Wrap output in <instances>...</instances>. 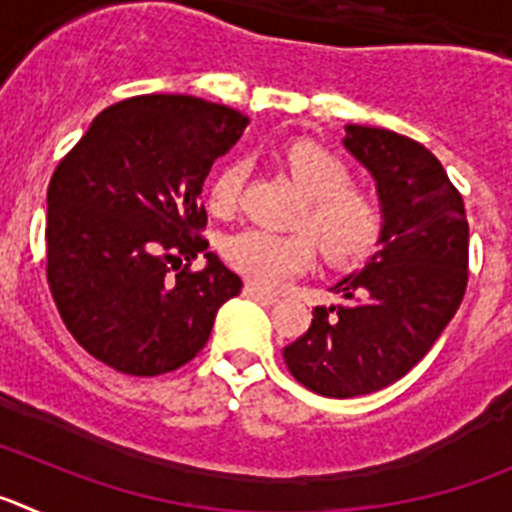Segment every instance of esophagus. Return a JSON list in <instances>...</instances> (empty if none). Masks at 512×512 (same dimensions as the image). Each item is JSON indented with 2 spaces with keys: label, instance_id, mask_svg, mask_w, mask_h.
<instances>
[{
  "label": "esophagus",
  "instance_id": "esophagus-1",
  "mask_svg": "<svg viewBox=\"0 0 512 512\" xmlns=\"http://www.w3.org/2000/svg\"><path fill=\"white\" fill-rule=\"evenodd\" d=\"M248 297H253L256 302H261V305H277L279 302V295H274V292H266V289L256 287V284H246V289H243Z\"/></svg>",
  "mask_w": 512,
  "mask_h": 512
}]
</instances>
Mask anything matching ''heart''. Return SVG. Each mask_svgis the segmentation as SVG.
Wrapping results in <instances>:
<instances>
[{
  "mask_svg": "<svg viewBox=\"0 0 512 512\" xmlns=\"http://www.w3.org/2000/svg\"><path fill=\"white\" fill-rule=\"evenodd\" d=\"M282 158L307 197L295 220L297 228L310 230L325 256L336 264H356L372 256L387 225V210L377 194L354 187L346 161L312 140L289 143ZM246 176L243 158H230L217 169L207 189V202L215 215H230L238 207ZM223 256L248 282L277 289L310 269L315 246L305 233L282 235L246 228L225 238Z\"/></svg>",
  "mask_w": 512,
  "mask_h": 512,
  "instance_id": "heart-1",
  "label": "heart"
}]
</instances>
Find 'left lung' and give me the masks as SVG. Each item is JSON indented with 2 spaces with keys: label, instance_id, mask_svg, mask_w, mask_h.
<instances>
[{
  "label": "left lung",
  "instance_id": "1",
  "mask_svg": "<svg viewBox=\"0 0 512 512\" xmlns=\"http://www.w3.org/2000/svg\"><path fill=\"white\" fill-rule=\"evenodd\" d=\"M343 146L372 171L387 210L379 251L336 284L346 305L315 307L284 348L289 374L323 397H359L423 359L467 292L469 223L459 189L423 143L346 125Z\"/></svg>",
  "mask_w": 512,
  "mask_h": 512
}]
</instances>
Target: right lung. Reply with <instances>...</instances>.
Instances as JSON below:
<instances>
[{"label": "right lung", "mask_w": 512, "mask_h": 512, "mask_svg": "<svg viewBox=\"0 0 512 512\" xmlns=\"http://www.w3.org/2000/svg\"><path fill=\"white\" fill-rule=\"evenodd\" d=\"M246 122L200 97L140 94L99 112L53 171L48 287L76 343L115 372L158 377L192 361L241 292L207 251L200 192ZM200 252L208 266L192 272Z\"/></svg>", "instance_id": "obj_1"}]
</instances>
